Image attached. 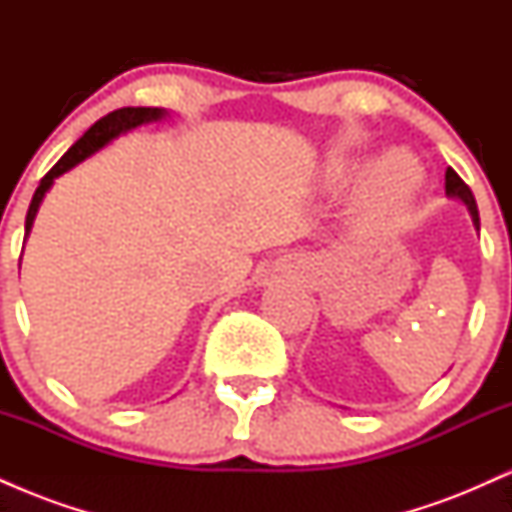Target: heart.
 <instances>
[{
    "label": "heart",
    "instance_id": "obj_1",
    "mask_svg": "<svg viewBox=\"0 0 512 512\" xmlns=\"http://www.w3.org/2000/svg\"><path fill=\"white\" fill-rule=\"evenodd\" d=\"M419 168L409 161V158L392 154L380 163L378 170L373 175V190L380 197L390 199V202H407L414 195L416 187H419Z\"/></svg>",
    "mask_w": 512,
    "mask_h": 512
}]
</instances>
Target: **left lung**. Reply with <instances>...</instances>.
Masks as SVG:
<instances>
[{"mask_svg": "<svg viewBox=\"0 0 512 512\" xmlns=\"http://www.w3.org/2000/svg\"><path fill=\"white\" fill-rule=\"evenodd\" d=\"M445 192H448L450 197L460 199V202L467 204L469 214H472L474 226H477V231H479V209H477V202H474L472 190H469V187L464 185V180L452 168L445 170Z\"/></svg>", "mask_w": 512, "mask_h": 512, "instance_id": "8db88e82", "label": "left lung"}]
</instances>
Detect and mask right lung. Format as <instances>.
Instances as JSON below:
<instances>
[{"instance_id":"obj_1","label":"right lung","mask_w":512,"mask_h":512,"mask_svg":"<svg viewBox=\"0 0 512 512\" xmlns=\"http://www.w3.org/2000/svg\"><path fill=\"white\" fill-rule=\"evenodd\" d=\"M161 117H166V110L163 108H120V110H113V113L101 117V120L88 129L84 137H81L79 142H76L72 149H69L67 154H64L60 161H57L55 166L48 170V175L40 180L38 190H35V195L31 199V207H28V214H26V236L31 233L33 219H35V214H38L40 202H43L45 192L50 190L55 178H60L62 173L72 170L76 163L86 161L88 156L96 154V151H101L105 144H110L113 139L120 137V134L129 132V129L149 125V122L161 120Z\"/></svg>"}]
</instances>
